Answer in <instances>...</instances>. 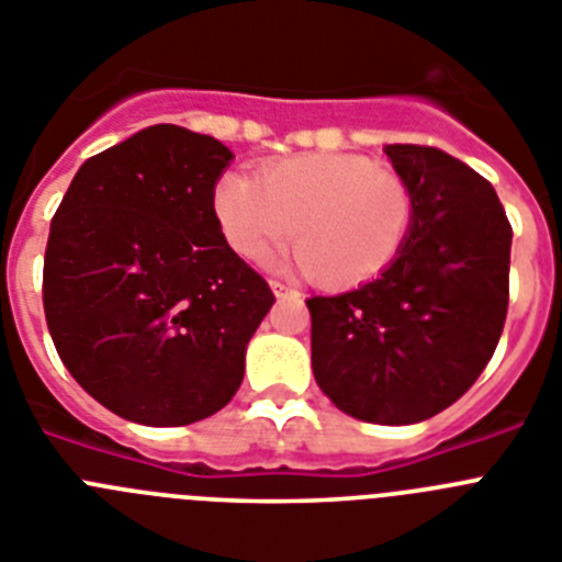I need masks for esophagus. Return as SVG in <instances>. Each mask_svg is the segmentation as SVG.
<instances>
[{
  "mask_svg": "<svg viewBox=\"0 0 562 562\" xmlns=\"http://www.w3.org/2000/svg\"><path fill=\"white\" fill-rule=\"evenodd\" d=\"M270 286H272V292H276L278 297H284V295H297V290H292V286L281 284V281H270Z\"/></svg>",
  "mask_w": 562,
  "mask_h": 562,
  "instance_id": "1",
  "label": "esophagus"
}]
</instances>
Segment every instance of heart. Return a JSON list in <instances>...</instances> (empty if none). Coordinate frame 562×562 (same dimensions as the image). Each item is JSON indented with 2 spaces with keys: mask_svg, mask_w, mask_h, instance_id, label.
Instances as JSON below:
<instances>
[{
  "mask_svg": "<svg viewBox=\"0 0 562 562\" xmlns=\"http://www.w3.org/2000/svg\"><path fill=\"white\" fill-rule=\"evenodd\" d=\"M213 213L236 256L261 265L292 233L297 265L331 290L369 284L414 231V193L400 173L351 154H304L258 173H225Z\"/></svg>",
  "mask_w": 562,
  "mask_h": 562,
  "instance_id": "obj_1",
  "label": "heart"
}]
</instances>
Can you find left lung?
I'll return each mask as SVG.
<instances>
[{
    "instance_id": "obj_1",
    "label": "left lung",
    "mask_w": 562,
    "mask_h": 562,
    "mask_svg": "<svg viewBox=\"0 0 562 562\" xmlns=\"http://www.w3.org/2000/svg\"><path fill=\"white\" fill-rule=\"evenodd\" d=\"M414 193V231L389 270L306 301L312 371L342 414L411 425L453 405L493 357L509 306L513 227L490 182L430 146H385Z\"/></svg>"
}]
</instances>
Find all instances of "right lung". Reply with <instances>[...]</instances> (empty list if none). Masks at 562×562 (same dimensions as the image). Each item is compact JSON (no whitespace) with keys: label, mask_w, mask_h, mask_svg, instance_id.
<instances>
[{"label":"right lung","mask_w":562,"mask_h":562,"mask_svg":"<svg viewBox=\"0 0 562 562\" xmlns=\"http://www.w3.org/2000/svg\"><path fill=\"white\" fill-rule=\"evenodd\" d=\"M233 151L160 123L89 157L49 222L44 315L89 396L151 428L233 400L270 284L231 250L213 188Z\"/></svg>","instance_id":"add662e5"}]
</instances>
